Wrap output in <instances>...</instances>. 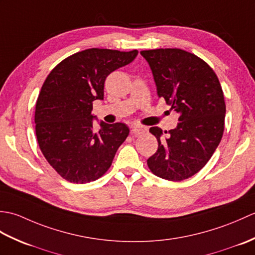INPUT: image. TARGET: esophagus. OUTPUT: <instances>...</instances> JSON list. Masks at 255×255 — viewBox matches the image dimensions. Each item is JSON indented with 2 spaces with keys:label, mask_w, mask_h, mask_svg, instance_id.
Segmentation results:
<instances>
[{
  "label": "esophagus",
  "mask_w": 255,
  "mask_h": 255,
  "mask_svg": "<svg viewBox=\"0 0 255 255\" xmlns=\"http://www.w3.org/2000/svg\"><path fill=\"white\" fill-rule=\"evenodd\" d=\"M143 129L142 128H140V127H133L132 129H131V134L132 136H139V134H141V133H143Z\"/></svg>",
  "instance_id": "1"
}]
</instances>
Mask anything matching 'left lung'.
Segmentation results:
<instances>
[{"instance_id": "left-lung-1", "label": "left lung", "mask_w": 255, "mask_h": 255, "mask_svg": "<svg viewBox=\"0 0 255 255\" xmlns=\"http://www.w3.org/2000/svg\"><path fill=\"white\" fill-rule=\"evenodd\" d=\"M140 53L152 71L158 96L178 114L180 122L169 131L150 128L159 147L148 166L164 180L183 181L203 169L223 138V89L214 70L194 53L177 48Z\"/></svg>"}]
</instances>
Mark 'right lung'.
<instances>
[{
  "mask_svg": "<svg viewBox=\"0 0 255 255\" xmlns=\"http://www.w3.org/2000/svg\"><path fill=\"white\" fill-rule=\"evenodd\" d=\"M137 55L92 48L66 58L48 74L36 102V136L48 163L64 180L90 183L111 167L129 128L101 122L97 130L93 102L104 99L107 75Z\"/></svg>",
  "mask_w": 255,
  "mask_h": 255,
  "instance_id": "add662e5",
  "label": "right lung"
}]
</instances>
